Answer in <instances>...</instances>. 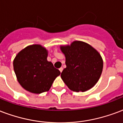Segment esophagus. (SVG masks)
Returning <instances> with one entry per match:
<instances>
[{
	"mask_svg": "<svg viewBox=\"0 0 123 123\" xmlns=\"http://www.w3.org/2000/svg\"><path fill=\"white\" fill-rule=\"evenodd\" d=\"M59 70H60V72H62V70H63V68H59Z\"/></svg>",
	"mask_w": 123,
	"mask_h": 123,
	"instance_id": "1",
	"label": "esophagus"
}]
</instances>
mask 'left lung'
I'll return each mask as SVG.
<instances>
[{"instance_id":"obj_1","label":"left lung","mask_w":123,"mask_h":123,"mask_svg":"<svg viewBox=\"0 0 123 123\" xmlns=\"http://www.w3.org/2000/svg\"><path fill=\"white\" fill-rule=\"evenodd\" d=\"M61 49L66 57V65L61 76L67 87L75 92H85L94 87L103 69L100 53L91 45L81 41L61 46Z\"/></svg>"}]
</instances>
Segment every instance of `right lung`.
I'll list each match as a JSON object with an SVG mask.
<instances>
[{"mask_svg": "<svg viewBox=\"0 0 123 123\" xmlns=\"http://www.w3.org/2000/svg\"><path fill=\"white\" fill-rule=\"evenodd\" d=\"M48 51L38 44L29 45L18 53L13 70L18 82L28 91L40 94L48 91L60 71L48 61Z\"/></svg>", "mask_w": 123, "mask_h": 123, "instance_id": "add662e5", "label": "right lung"}]
</instances>
